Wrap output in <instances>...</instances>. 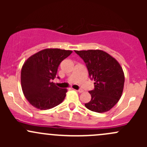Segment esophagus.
Listing matches in <instances>:
<instances>
[{"instance_id":"34e87169","label":"esophagus","mask_w":147,"mask_h":147,"mask_svg":"<svg viewBox=\"0 0 147 147\" xmlns=\"http://www.w3.org/2000/svg\"><path fill=\"white\" fill-rule=\"evenodd\" d=\"M76 91L78 92H80V93L83 92V90H76Z\"/></svg>"}]
</instances>
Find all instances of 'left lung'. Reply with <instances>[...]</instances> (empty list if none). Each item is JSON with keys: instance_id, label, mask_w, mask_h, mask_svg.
<instances>
[{"instance_id": "obj_1", "label": "left lung", "mask_w": 147, "mask_h": 147, "mask_svg": "<svg viewBox=\"0 0 147 147\" xmlns=\"http://www.w3.org/2000/svg\"><path fill=\"white\" fill-rule=\"evenodd\" d=\"M84 60L94 89L89 92L91 100L84 106L92 112L110 110L121 98L124 84L122 67L116 59L101 50H75Z\"/></svg>"}]
</instances>
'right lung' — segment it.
Returning a JSON list of instances; mask_svg holds the SVG:
<instances>
[{
	"mask_svg": "<svg viewBox=\"0 0 147 147\" xmlns=\"http://www.w3.org/2000/svg\"><path fill=\"white\" fill-rule=\"evenodd\" d=\"M72 53L71 50L47 48L31 55L25 62L20 80L23 94L30 105L45 110L64 100L67 89L60 88L52 81L56 78L60 63Z\"/></svg>",
	"mask_w": 147,
	"mask_h": 147,
	"instance_id": "1",
	"label": "right lung"
}]
</instances>
